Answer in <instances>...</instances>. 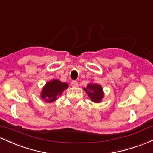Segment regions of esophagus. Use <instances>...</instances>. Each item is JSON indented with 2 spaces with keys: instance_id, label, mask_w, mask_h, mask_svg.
Returning a JSON list of instances; mask_svg holds the SVG:
<instances>
[{
  "instance_id": "esophagus-1",
  "label": "esophagus",
  "mask_w": 153,
  "mask_h": 153,
  "mask_svg": "<svg viewBox=\"0 0 153 153\" xmlns=\"http://www.w3.org/2000/svg\"><path fill=\"white\" fill-rule=\"evenodd\" d=\"M71 86L73 87H77L79 86V84L76 81H72L71 82Z\"/></svg>"
}]
</instances>
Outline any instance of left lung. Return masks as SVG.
I'll return each instance as SVG.
<instances>
[{"instance_id":"1","label":"left lung","mask_w":153,"mask_h":153,"mask_svg":"<svg viewBox=\"0 0 153 153\" xmlns=\"http://www.w3.org/2000/svg\"><path fill=\"white\" fill-rule=\"evenodd\" d=\"M86 93L89 96L92 102L98 103L102 100L104 97V92L102 86L99 84L89 83L84 88Z\"/></svg>"}]
</instances>
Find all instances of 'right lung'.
Listing matches in <instances>:
<instances>
[{
	"label": "right lung",
	"mask_w": 153,
	"mask_h": 153,
	"mask_svg": "<svg viewBox=\"0 0 153 153\" xmlns=\"http://www.w3.org/2000/svg\"><path fill=\"white\" fill-rule=\"evenodd\" d=\"M68 87L67 83L54 79L46 82L40 92V97L45 102H53L56 100L60 95H62L63 91Z\"/></svg>",
	"instance_id": "1"
}]
</instances>
